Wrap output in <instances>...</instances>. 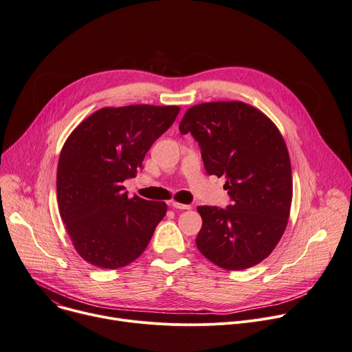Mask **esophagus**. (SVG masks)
Here are the masks:
<instances>
[{"mask_svg": "<svg viewBox=\"0 0 352 352\" xmlns=\"http://www.w3.org/2000/svg\"><path fill=\"white\" fill-rule=\"evenodd\" d=\"M170 205H171V208H174V209H181V210L190 209V205H184V204H178V202H171Z\"/></svg>", "mask_w": 352, "mask_h": 352, "instance_id": "obj_1", "label": "esophagus"}]
</instances>
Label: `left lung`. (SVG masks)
<instances>
[{"label": "left lung", "mask_w": 352, "mask_h": 352, "mask_svg": "<svg viewBox=\"0 0 352 352\" xmlns=\"http://www.w3.org/2000/svg\"><path fill=\"white\" fill-rule=\"evenodd\" d=\"M179 132L201 147L209 175L225 177L232 205L198 206L197 247L217 267L241 271L265 260L280 240L292 202L289 153L278 127L239 101L189 108Z\"/></svg>", "instance_id": "8db88e82"}]
</instances>
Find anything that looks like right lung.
Listing matches in <instances>:
<instances>
[{
	"label": "right lung",
	"mask_w": 352,
	"mask_h": 352,
	"mask_svg": "<svg viewBox=\"0 0 352 352\" xmlns=\"http://www.w3.org/2000/svg\"><path fill=\"white\" fill-rule=\"evenodd\" d=\"M178 107L102 108L82 120L61 148L57 202L76 251L87 263L116 270L146 250L166 202L127 197L151 144L174 123Z\"/></svg>",
	"instance_id": "obj_1"
}]
</instances>
